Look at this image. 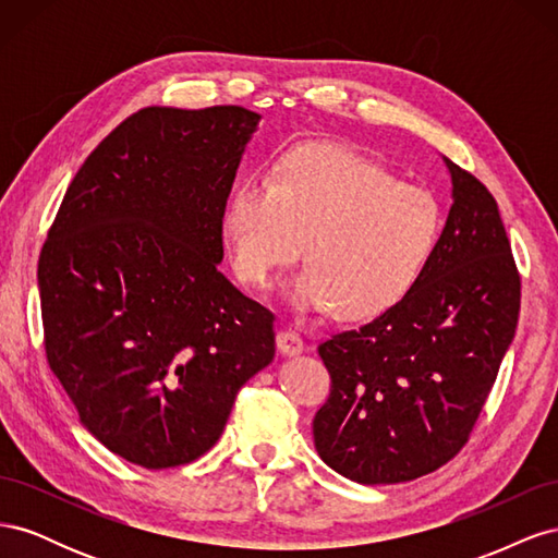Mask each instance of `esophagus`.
I'll list each match as a JSON object with an SVG mask.
<instances>
[{
  "label": "esophagus",
  "instance_id": "esophagus-1",
  "mask_svg": "<svg viewBox=\"0 0 558 558\" xmlns=\"http://www.w3.org/2000/svg\"><path fill=\"white\" fill-rule=\"evenodd\" d=\"M277 349L283 353V356H298V353L305 351V340H302L295 330H279Z\"/></svg>",
  "mask_w": 558,
  "mask_h": 558
}]
</instances>
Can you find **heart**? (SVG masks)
<instances>
[{"mask_svg": "<svg viewBox=\"0 0 558 558\" xmlns=\"http://www.w3.org/2000/svg\"><path fill=\"white\" fill-rule=\"evenodd\" d=\"M221 232L234 275L258 291L272 289L305 242L310 265L291 286L293 305L365 320L424 277L442 209L349 146L305 142L283 150L269 179L246 177L234 189Z\"/></svg>", "mask_w": 558, "mask_h": 558, "instance_id": "heart-1", "label": "heart"}]
</instances>
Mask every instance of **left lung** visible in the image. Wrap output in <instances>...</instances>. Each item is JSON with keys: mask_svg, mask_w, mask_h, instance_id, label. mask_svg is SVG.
Here are the masks:
<instances>
[{"mask_svg": "<svg viewBox=\"0 0 558 558\" xmlns=\"http://www.w3.org/2000/svg\"><path fill=\"white\" fill-rule=\"evenodd\" d=\"M445 165L453 205L424 277L396 307L318 344L332 386L314 445L359 484L410 482L451 461L514 340L521 279L498 205Z\"/></svg>", "mask_w": 558, "mask_h": 558, "instance_id": "8db88e82", "label": "left lung"}]
</instances>
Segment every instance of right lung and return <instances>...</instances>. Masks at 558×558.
<instances>
[{"instance_id": "right-lung-1", "label": "right lung", "mask_w": 558, "mask_h": 558, "mask_svg": "<svg viewBox=\"0 0 558 558\" xmlns=\"http://www.w3.org/2000/svg\"><path fill=\"white\" fill-rule=\"evenodd\" d=\"M258 121L244 107L132 113L81 165L48 230V365L81 424L134 465L199 459L275 359V314L218 269Z\"/></svg>"}]
</instances>
